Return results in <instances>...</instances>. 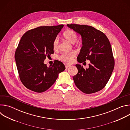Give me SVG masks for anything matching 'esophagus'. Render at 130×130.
<instances>
[{"label": "esophagus", "mask_w": 130, "mask_h": 130, "mask_svg": "<svg viewBox=\"0 0 130 130\" xmlns=\"http://www.w3.org/2000/svg\"><path fill=\"white\" fill-rule=\"evenodd\" d=\"M70 66H71L70 65H69V64H66V65H65V67H66V68H68V67H70Z\"/></svg>", "instance_id": "obj_1"}]
</instances>
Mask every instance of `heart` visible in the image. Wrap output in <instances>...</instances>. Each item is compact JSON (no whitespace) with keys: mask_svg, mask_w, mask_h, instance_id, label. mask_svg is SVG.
Segmentation results:
<instances>
[{"mask_svg":"<svg viewBox=\"0 0 130 130\" xmlns=\"http://www.w3.org/2000/svg\"><path fill=\"white\" fill-rule=\"evenodd\" d=\"M63 38L70 43L71 44H75L77 40L78 36L77 33L72 30H66L63 34ZM59 48V40L57 38L55 39L53 42V49L54 50H58ZM76 56L75 52H70L68 53H65L62 54L60 57V59L64 62L70 63L71 61L72 58Z\"/></svg>","mask_w":130,"mask_h":130,"instance_id":"heart-1","label":"heart"}]
</instances>
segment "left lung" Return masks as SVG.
<instances>
[{
    "label": "left lung",
    "instance_id": "8db88e82",
    "mask_svg": "<svg viewBox=\"0 0 130 130\" xmlns=\"http://www.w3.org/2000/svg\"><path fill=\"white\" fill-rule=\"evenodd\" d=\"M81 36L82 47L77 57L79 63L88 60L89 67L76 64L78 72L73 79L76 86L85 94H89L103 89L108 82L114 68V59L107 36L91 26L67 25Z\"/></svg>",
    "mask_w": 130,
    "mask_h": 130
}]
</instances>
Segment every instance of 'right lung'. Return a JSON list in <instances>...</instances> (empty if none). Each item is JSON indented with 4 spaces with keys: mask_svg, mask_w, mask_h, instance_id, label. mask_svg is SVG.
I'll use <instances>...</instances> for the list:
<instances>
[{
    "mask_svg": "<svg viewBox=\"0 0 130 130\" xmlns=\"http://www.w3.org/2000/svg\"><path fill=\"white\" fill-rule=\"evenodd\" d=\"M64 25L43 26L30 30L22 37L15 53L20 79L28 89L42 92L56 81L65 65L55 60L47 67L44 61L54 53L53 42Z\"/></svg>",
    "mask_w": 130,
    "mask_h": 130,
    "instance_id": "obj_1",
    "label": "right lung"
}]
</instances>
